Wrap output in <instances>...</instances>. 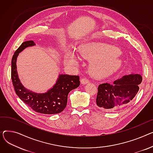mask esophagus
Segmentation results:
<instances>
[{
  "mask_svg": "<svg viewBox=\"0 0 153 153\" xmlns=\"http://www.w3.org/2000/svg\"><path fill=\"white\" fill-rule=\"evenodd\" d=\"M81 83L83 85H86L88 83H89V80L88 79H87L86 78H83L81 79Z\"/></svg>",
  "mask_w": 153,
  "mask_h": 153,
  "instance_id": "obj_1",
  "label": "esophagus"
}]
</instances>
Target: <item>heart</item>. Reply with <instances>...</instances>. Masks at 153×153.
I'll return each mask as SVG.
<instances>
[{
	"mask_svg": "<svg viewBox=\"0 0 153 153\" xmlns=\"http://www.w3.org/2000/svg\"><path fill=\"white\" fill-rule=\"evenodd\" d=\"M82 56L87 60H93L92 69L97 73H107L113 71L120 64V60L117 55L120 50L112 46H107L101 43L88 42L79 48ZM66 63L76 65L77 60L71 53H68Z\"/></svg>",
	"mask_w": 153,
	"mask_h": 153,
	"instance_id": "b5f03b06",
	"label": "heart"
}]
</instances>
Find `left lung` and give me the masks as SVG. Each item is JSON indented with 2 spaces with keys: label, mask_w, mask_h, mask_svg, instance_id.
Instances as JSON below:
<instances>
[{
  "label": "left lung",
  "mask_w": 153,
  "mask_h": 153,
  "mask_svg": "<svg viewBox=\"0 0 153 153\" xmlns=\"http://www.w3.org/2000/svg\"><path fill=\"white\" fill-rule=\"evenodd\" d=\"M141 82L140 75L131 74L114 81L113 84L100 85L96 97L97 105L108 112L126 105L137 95Z\"/></svg>",
  "instance_id": "8db88e82"
}]
</instances>
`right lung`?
Masks as SVG:
<instances>
[{
	"instance_id": "obj_1",
	"label": "right lung",
	"mask_w": 153,
	"mask_h": 153,
	"mask_svg": "<svg viewBox=\"0 0 153 153\" xmlns=\"http://www.w3.org/2000/svg\"><path fill=\"white\" fill-rule=\"evenodd\" d=\"M35 44L33 41L23 42L13 56L11 78L15 93L25 104L35 112L44 114H59L66 107L70 91L79 86V77L77 75H60L54 86L45 93H36L25 88L18 75L16 59L23 49Z\"/></svg>"
}]
</instances>
